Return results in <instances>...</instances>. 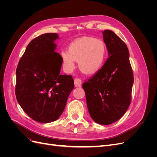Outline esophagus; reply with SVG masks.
Here are the masks:
<instances>
[{"instance_id":"34e87169","label":"esophagus","mask_w":157,"mask_h":157,"mask_svg":"<svg viewBox=\"0 0 157 157\" xmlns=\"http://www.w3.org/2000/svg\"><path fill=\"white\" fill-rule=\"evenodd\" d=\"M74 82H75V87H80L82 84V81L81 80L78 78H76L74 80Z\"/></svg>"}]
</instances>
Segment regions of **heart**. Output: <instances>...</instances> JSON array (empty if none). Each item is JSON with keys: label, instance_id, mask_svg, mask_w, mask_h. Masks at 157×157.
Here are the masks:
<instances>
[{"label": "heart", "instance_id": "b5f03b06", "mask_svg": "<svg viewBox=\"0 0 157 157\" xmlns=\"http://www.w3.org/2000/svg\"><path fill=\"white\" fill-rule=\"evenodd\" d=\"M107 53V46L101 39L84 36L73 41L68 51L61 52L63 67L70 72L78 60V67L83 73L92 75L100 70L105 63Z\"/></svg>", "mask_w": 157, "mask_h": 157}]
</instances>
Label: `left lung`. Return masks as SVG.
Here are the masks:
<instances>
[{
  "instance_id": "8db88e82",
  "label": "left lung",
  "mask_w": 157,
  "mask_h": 157,
  "mask_svg": "<svg viewBox=\"0 0 157 157\" xmlns=\"http://www.w3.org/2000/svg\"><path fill=\"white\" fill-rule=\"evenodd\" d=\"M103 36L109 58L82 88L92 119L108 125L119 120L129 107L134 75L126 44L111 30L103 31Z\"/></svg>"
}]
</instances>
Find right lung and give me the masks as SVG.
<instances>
[{
	"instance_id": "right-lung-1",
	"label": "right lung",
	"mask_w": 157,
	"mask_h": 157,
	"mask_svg": "<svg viewBox=\"0 0 157 157\" xmlns=\"http://www.w3.org/2000/svg\"><path fill=\"white\" fill-rule=\"evenodd\" d=\"M57 33L32 40L16 69V96L23 110L41 123L56 121L63 112L74 88L71 75H60L62 58L55 52Z\"/></svg>"
}]
</instances>
